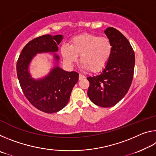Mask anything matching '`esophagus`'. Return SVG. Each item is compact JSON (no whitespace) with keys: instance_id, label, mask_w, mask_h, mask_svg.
<instances>
[{"instance_id":"34e87169","label":"esophagus","mask_w":156,"mask_h":156,"mask_svg":"<svg viewBox=\"0 0 156 156\" xmlns=\"http://www.w3.org/2000/svg\"><path fill=\"white\" fill-rule=\"evenodd\" d=\"M84 78H85V76L80 73V74H79V80H83Z\"/></svg>"}]
</instances>
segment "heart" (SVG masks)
Masks as SVG:
<instances>
[{
    "label": "heart",
    "instance_id": "obj_1",
    "mask_svg": "<svg viewBox=\"0 0 156 156\" xmlns=\"http://www.w3.org/2000/svg\"><path fill=\"white\" fill-rule=\"evenodd\" d=\"M62 56L68 63H73L80 56L83 68L98 72L105 67L112 53V44L106 37L84 34L73 38L71 45H63Z\"/></svg>",
    "mask_w": 156,
    "mask_h": 156
}]
</instances>
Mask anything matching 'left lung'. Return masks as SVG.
Wrapping results in <instances>:
<instances>
[{
  "label": "left lung",
  "mask_w": 156,
  "mask_h": 156,
  "mask_svg": "<svg viewBox=\"0 0 156 156\" xmlns=\"http://www.w3.org/2000/svg\"><path fill=\"white\" fill-rule=\"evenodd\" d=\"M105 34L112 44V53L101 73L87 77V95L98 106L111 107L119 102L130 88L135 54L129 41L116 29L108 27Z\"/></svg>",
  "instance_id": "obj_1"
}]
</instances>
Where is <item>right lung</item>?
Listing matches in <instances>:
<instances>
[{
  "mask_svg": "<svg viewBox=\"0 0 156 156\" xmlns=\"http://www.w3.org/2000/svg\"><path fill=\"white\" fill-rule=\"evenodd\" d=\"M62 35L49 34L31 40L23 49L16 64L17 76L23 94L34 107L47 113L59 112L69 100L72 89L78 81L79 74L76 72H66L58 66V45ZM53 52L57 62L55 67L46 76L41 79L31 77L28 66L37 53Z\"/></svg>",
  "mask_w": 156,
  "mask_h": 156,
  "instance_id": "1",
  "label": "right lung"
}]
</instances>
